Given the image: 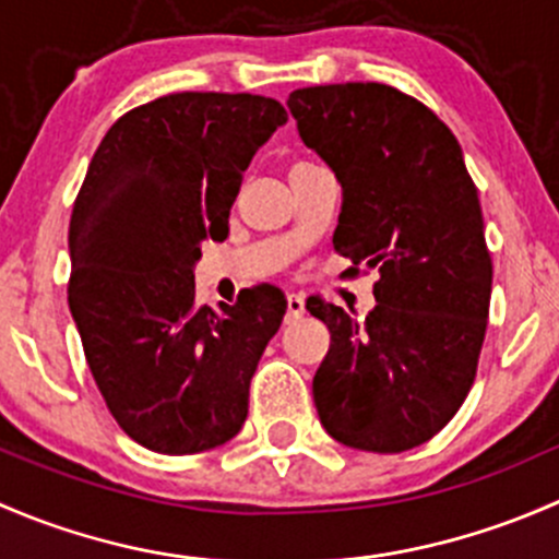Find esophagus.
I'll list each match as a JSON object with an SVG mask.
<instances>
[{"mask_svg": "<svg viewBox=\"0 0 559 559\" xmlns=\"http://www.w3.org/2000/svg\"><path fill=\"white\" fill-rule=\"evenodd\" d=\"M306 313V300L300 295H289L286 297V321H295Z\"/></svg>", "mask_w": 559, "mask_h": 559, "instance_id": "1", "label": "esophagus"}]
</instances>
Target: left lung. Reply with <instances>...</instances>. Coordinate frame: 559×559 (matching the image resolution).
Instances as JSON below:
<instances>
[{
	"instance_id": "left-lung-1",
	"label": "left lung",
	"mask_w": 559,
	"mask_h": 559,
	"mask_svg": "<svg viewBox=\"0 0 559 559\" xmlns=\"http://www.w3.org/2000/svg\"><path fill=\"white\" fill-rule=\"evenodd\" d=\"M302 143L343 189L332 246L379 267L365 319L332 302L313 376L321 427L343 447L397 454L449 425L476 376L492 295L476 186L452 129L384 83L297 88Z\"/></svg>"
}]
</instances>
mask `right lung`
I'll return each instance as SVG.
<instances>
[{
	"mask_svg": "<svg viewBox=\"0 0 559 559\" xmlns=\"http://www.w3.org/2000/svg\"><path fill=\"white\" fill-rule=\"evenodd\" d=\"M284 123L270 97L170 94L118 118L88 165L70 222V311L107 408L151 452L200 454L243 427L286 300L257 286L200 308L194 267L205 240L229 235L243 173Z\"/></svg>",
	"mask_w": 559,
	"mask_h": 559,
	"instance_id": "right-lung-1",
	"label": "right lung"
}]
</instances>
